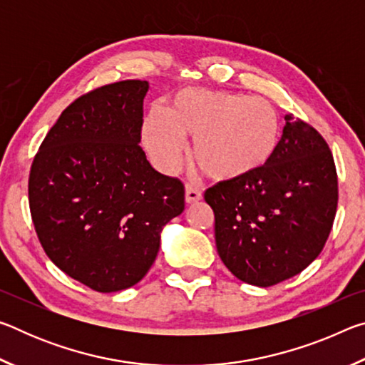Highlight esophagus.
Here are the masks:
<instances>
[{
  "mask_svg": "<svg viewBox=\"0 0 365 365\" xmlns=\"http://www.w3.org/2000/svg\"><path fill=\"white\" fill-rule=\"evenodd\" d=\"M202 197L201 190H197L195 187H191V185H187V188H185V201L191 205V202H197Z\"/></svg>",
  "mask_w": 365,
  "mask_h": 365,
  "instance_id": "1",
  "label": "esophagus"
}]
</instances>
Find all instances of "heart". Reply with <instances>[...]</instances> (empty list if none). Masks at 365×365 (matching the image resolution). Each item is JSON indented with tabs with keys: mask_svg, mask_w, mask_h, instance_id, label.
<instances>
[{
	"mask_svg": "<svg viewBox=\"0 0 365 365\" xmlns=\"http://www.w3.org/2000/svg\"><path fill=\"white\" fill-rule=\"evenodd\" d=\"M183 138H195L191 156L217 182H240L272 163L282 143V122L269 101L205 88L172 96L168 113L151 109L143 141L160 169L178 168Z\"/></svg>",
	"mask_w": 365,
	"mask_h": 365,
	"instance_id": "heart-1",
	"label": "heart"
}]
</instances>
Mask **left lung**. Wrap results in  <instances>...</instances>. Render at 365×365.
<instances>
[{"label":"left lung","mask_w":365,"mask_h":365,"mask_svg":"<svg viewBox=\"0 0 365 365\" xmlns=\"http://www.w3.org/2000/svg\"><path fill=\"white\" fill-rule=\"evenodd\" d=\"M285 120L267 168L205 193L222 262L237 279L264 288L292 279L320 255L338 206V175L327 141L293 114Z\"/></svg>","instance_id":"left-lung-1"}]
</instances>
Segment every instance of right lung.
<instances>
[{
	"label": "right lung",
	"mask_w": 365,
	"mask_h": 365,
	"mask_svg": "<svg viewBox=\"0 0 365 365\" xmlns=\"http://www.w3.org/2000/svg\"><path fill=\"white\" fill-rule=\"evenodd\" d=\"M146 80L98 86L67 106L36 151L29 206L46 256L95 292L148 274L160 230L185 209V187L141 150Z\"/></svg>",
	"instance_id": "1"
}]
</instances>
